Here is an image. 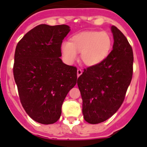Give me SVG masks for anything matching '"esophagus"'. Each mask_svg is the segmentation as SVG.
<instances>
[{
    "label": "esophagus",
    "mask_w": 147,
    "mask_h": 147,
    "mask_svg": "<svg viewBox=\"0 0 147 147\" xmlns=\"http://www.w3.org/2000/svg\"><path fill=\"white\" fill-rule=\"evenodd\" d=\"M82 74V70L80 69H77V76H78V77H79V76H80Z\"/></svg>",
    "instance_id": "esophagus-1"
}]
</instances>
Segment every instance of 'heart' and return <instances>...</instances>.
I'll list each match as a JSON object with an SVG mask.
<instances>
[{"label": "heart", "mask_w": 147, "mask_h": 147, "mask_svg": "<svg viewBox=\"0 0 147 147\" xmlns=\"http://www.w3.org/2000/svg\"><path fill=\"white\" fill-rule=\"evenodd\" d=\"M113 41L105 31H86L73 36L71 42H63L61 51L65 60L72 63L81 53V59L87 66L98 65L111 53Z\"/></svg>", "instance_id": "1"}]
</instances>
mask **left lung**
<instances>
[{
  "instance_id": "obj_1",
  "label": "left lung",
  "mask_w": 147,
  "mask_h": 147,
  "mask_svg": "<svg viewBox=\"0 0 147 147\" xmlns=\"http://www.w3.org/2000/svg\"><path fill=\"white\" fill-rule=\"evenodd\" d=\"M113 49L98 65L88 67L78 78L84 119L92 124L104 122L122 105L133 76L134 54L127 38L116 26Z\"/></svg>"
}]
</instances>
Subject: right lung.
Segmentation results:
<instances>
[{
  "mask_svg": "<svg viewBox=\"0 0 147 147\" xmlns=\"http://www.w3.org/2000/svg\"><path fill=\"white\" fill-rule=\"evenodd\" d=\"M67 25H38L17 45L13 77L25 111L42 124L55 123L62 105L76 85L77 69L60 59L62 40L69 33Z\"/></svg>",
  "mask_w": 147,
  "mask_h": 147,
  "instance_id": "right-lung-1",
  "label": "right lung"
}]
</instances>
